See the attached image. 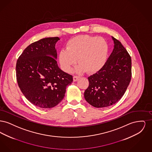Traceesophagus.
Masks as SVG:
<instances>
[{
  "mask_svg": "<svg viewBox=\"0 0 152 152\" xmlns=\"http://www.w3.org/2000/svg\"><path fill=\"white\" fill-rule=\"evenodd\" d=\"M80 77L79 76H73V81H76L77 80L79 79Z\"/></svg>",
  "mask_w": 152,
  "mask_h": 152,
  "instance_id": "obj_1",
  "label": "esophagus"
}]
</instances>
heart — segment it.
<instances>
[{
    "label": "heart",
    "instance_id": "obj_1",
    "mask_svg": "<svg viewBox=\"0 0 152 152\" xmlns=\"http://www.w3.org/2000/svg\"><path fill=\"white\" fill-rule=\"evenodd\" d=\"M108 53L106 40L97 36L83 35L73 37L65 44V49L58 53V60L62 69L69 72L77 60L79 64L76 71L90 73L100 71L105 64Z\"/></svg>",
    "mask_w": 152,
    "mask_h": 152
}]
</instances>
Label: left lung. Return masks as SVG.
<instances>
[{"instance_id": "8db88e82", "label": "left lung", "mask_w": 152, "mask_h": 152, "mask_svg": "<svg viewBox=\"0 0 152 152\" xmlns=\"http://www.w3.org/2000/svg\"><path fill=\"white\" fill-rule=\"evenodd\" d=\"M114 48L100 71L88 79L89 86L84 98L96 108L109 107L125 94L132 77V61L122 44L112 36Z\"/></svg>"}]
</instances>
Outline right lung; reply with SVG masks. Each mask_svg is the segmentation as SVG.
Masks as SVG:
<instances>
[{
    "label": "right lung",
    "instance_id": "right-lung-1",
    "mask_svg": "<svg viewBox=\"0 0 152 152\" xmlns=\"http://www.w3.org/2000/svg\"><path fill=\"white\" fill-rule=\"evenodd\" d=\"M60 38L46 37L31 44L18 58L16 73L22 94L32 104L51 108L65 96L72 75L63 71L57 63L55 44Z\"/></svg>",
    "mask_w": 152,
    "mask_h": 152
}]
</instances>
